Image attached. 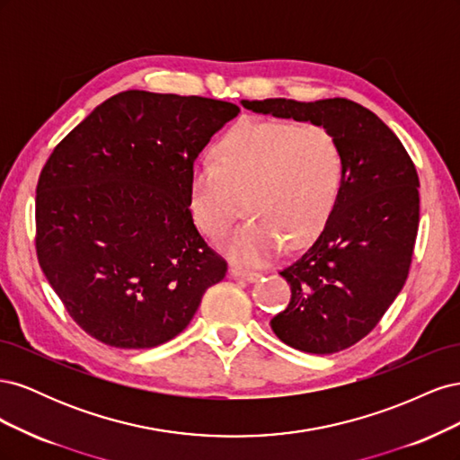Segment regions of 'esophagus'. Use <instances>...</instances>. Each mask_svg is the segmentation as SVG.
<instances>
[{
    "instance_id": "esophagus-1",
    "label": "esophagus",
    "mask_w": 460,
    "mask_h": 460,
    "mask_svg": "<svg viewBox=\"0 0 460 460\" xmlns=\"http://www.w3.org/2000/svg\"><path fill=\"white\" fill-rule=\"evenodd\" d=\"M230 274L235 276V278H242V280H245V282H255V280H259V276H261L255 270H245V269H240V267H232Z\"/></svg>"
}]
</instances>
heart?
Returning <instances> with one entry per match:
<instances>
[{
	"instance_id": "1",
	"label": "heart",
	"mask_w": 460,
	"mask_h": 460,
	"mask_svg": "<svg viewBox=\"0 0 460 460\" xmlns=\"http://www.w3.org/2000/svg\"><path fill=\"white\" fill-rule=\"evenodd\" d=\"M215 159L193 164L190 211L208 238H220L238 217L243 196L252 218L225 242L238 262L269 259L284 242L309 243L338 205L341 147L323 124L242 119L220 137Z\"/></svg>"
}]
</instances>
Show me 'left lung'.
<instances>
[{"mask_svg":"<svg viewBox=\"0 0 460 460\" xmlns=\"http://www.w3.org/2000/svg\"><path fill=\"white\" fill-rule=\"evenodd\" d=\"M242 103L253 113L323 124L338 137V205L316 242L280 270L291 299L270 326L305 353L347 349L380 323L409 276L420 220L414 163L378 115L345 97Z\"/></svg>","mask_w":460,"mask_h":460,"instance_id":"8db88e82","label":"left lung"}]
</instances>
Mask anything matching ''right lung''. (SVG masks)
<instances>
[{"label":"right lung","mask_w":460,"mask_h":460,"mask_svg":"<svg viewBox=\"0 0 460 460\" xmlns=\"http://www.w3.org/2000/svg\"><path fill=\"white\" fill-rule=\"evenodd\" d=\"M240 113L199 95L128 90L55 146L36 186V255L66 313L119 349L172 340L228 262L193 225V161Z\"/></svg>","instance_id":"right-lung-1"}]
</instances>
